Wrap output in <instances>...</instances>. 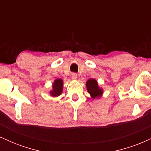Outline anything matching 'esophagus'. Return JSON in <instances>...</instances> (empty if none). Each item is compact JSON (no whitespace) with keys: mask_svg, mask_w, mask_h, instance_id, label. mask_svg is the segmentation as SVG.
I'll list each match as a JSON object with an SVG mask.
<instances>
[{"mask_svg":"<svg viewBox=\"0 0 151 151\" xmlns=\"http://www.w3.org/2000/svg\"><path fill=\"white\" fill-rule=\"evenodd\" d=\"M72 78L73 79H74V80H75V79H77V74L76 73H72Z\"/></svg>","mask_w":151,"mask_h":151,"instance_id":"1","label":"esophagus"}]
</instances>
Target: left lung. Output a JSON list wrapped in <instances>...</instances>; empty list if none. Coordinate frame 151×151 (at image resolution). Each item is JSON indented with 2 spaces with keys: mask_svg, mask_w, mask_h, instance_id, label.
<instances>
[{
  "mask_svg": "<svg viewBox=\"0 0 151 151\" xmlns=\"http://www.w3.org/2000/svg\"><path fill=\"white\" fill-rule=\"evenodd\" d=\"M86 89L91 95V98L96 99L101 97L103 94V89L98 86L97 81L94 79H89L86 83Z\"/></svg>",
  "mask_w": 151,
  "mask_h": 151,
  "instance_id": "left-lung-1",
  "label": "left lung"
}]
</instances>
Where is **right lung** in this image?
I'll list each match as a JSON object with an SVG mask.
<instances>
[{"instance_id": "right-lung-1", "label": "right lung", "mask_w": 151, "mask_h": 151, "mask_svg": "<svg viewBox=\"0 0 151 151\" xmlns=\"http://www.w3.org/2000/svg\"><path fill=\"white\" fill-rule=\"evenodd\" d=\"M63 89V80L61 79H55L52 84V90L50 91V95L54 97L60 96Z\"/></svg>"}]
</instances>
